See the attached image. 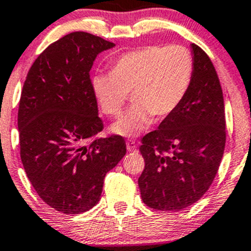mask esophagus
Returning a JSON list of instances; mask_svg holds the SVG:
<instances>
[{"label":"esophagus","instance_id":"esophagus-1","mask_svg":"<svg viewBox=\"0 0 251 251\" xmlns=\"http://www.w3.org/2000/svg\"><path fill=\"white\" fill-rule=\"evenodd\" d=\"M126 147H127L128 151H136L137 150V143L134 139H128L127 143H126Z\"/></svg>","mask_w":251,"mask_h":251}]
</instances>
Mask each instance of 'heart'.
Here are the masks:
<instances>
[{
    "instance_id": "obj_1",
    "label": "heart",
    "mask_w": 251,
    "mask_h": 251,
    "mask_svg": "<svg viewBox=\"0 0 251 251\" xmlns=\"http://www.w3.org/2000/svg\"><path fill=\"white\" fill-rule=\"evenodd\" d=\"M194 77V59L184 47L147 46L121 54L109 75H97L91 86L102 112L117 117L127 94L133 105L112 126L113 132L137 136L147 130L152 117L172 115L188 94Z\"/></svg>"
}]
</instances>
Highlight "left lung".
<instances>
[{
    "mask_svg": "<svg viewBox=\"0 0 251 251\" xmlns=\"http://www.w3.org/2000/svg\"><path fill=\"white\" fill-rule=\"evenodd\" d=\"M194 77L178 109L139 147L144 170L138 178L148 207L176 212L208 191L220 166L226 142V120L220 81L209 56L191 44Z\"/></svg>",
    "mask_w": 251,
    "mask_h": 251,
    "instance_id": "left-lung-1",
    "label": "left lung"
}]
</instances>
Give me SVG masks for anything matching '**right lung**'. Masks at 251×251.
<instances>
[{
  "label": "right lung",
  "mask_w": 251,
  "mask_h": 251,
  "mask_svg": "<svg viewBox=\"0 0 251 251\" xmlns=\"http://www.w3.org/2000/svg\"><path fill=\"white\" fill-rule=\"evenodd\" d=\"M114 47L99 36L72 32L44 50L27 73L19 102L20 157L28 180L47 204L80 214L97 204L105 174L125 156L118 134L103 130L90 70Z\"/></svg>",
  "instance_id": "add662e5"
}]
</instances>
